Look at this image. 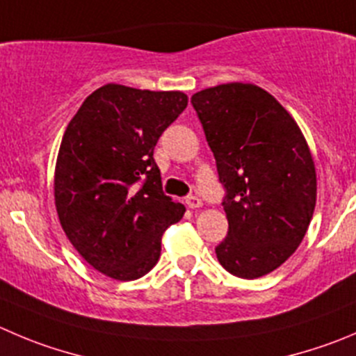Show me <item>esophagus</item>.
<instances>
[{
	"mask_svg": "<svg viewBox=\"0 0 356 356\" xmlns=\"http://www.w3.org/2000/svg\"><path fill=\"white\" fill-rule=\"evenodd\" d=\"M185 202H187L188 208H192V209H197L202 206V201L199 197H195V195H188V197L185 199Z\"/></svg>",
	"mask_w": 356,
	"mask_h": 356,
	"instance_id": "esophagus-1",
	"label": "esophagus"
}]
</instances>
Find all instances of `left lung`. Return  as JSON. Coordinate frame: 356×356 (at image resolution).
<instances>
[{
    "label": "left lung",
    "mask_w": 356,
    "mask_h": 356,
    "mask_svg": "<svg viewBox=\"0 0 356 356\" xmlns=\"http://www.w3.org/2000/svg\"><path fill=\"white\" fill-rule=\"evenodd\" d=\"M225 188L227 238L215 248L223 269L245 280L269 274L297 250L316 204V171L292 115L253 83L195 92Z\"/></svg>",
    "instance_id": "left-lung-1"
}]
</instances>
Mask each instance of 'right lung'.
<instances>
[{
    "label": "right lung",
    "mask_w": 356,
    "mask_h": 356,
    "mask_svg": "<svg viewBox=\"0 0 356 356\" xmlns=\"http://www.w3.org/2000/svg\"><path fill=\"white\" fill-rule=\"evenodd\" d=\"M187 103L180 90L108 83L64 131L54 178L60 227L94 269L118 282L157 264L162 234L185 213L162 192L154 148Z\"/></svg>",
    "instance_id": "right-lung-1"
}]
</instances>
